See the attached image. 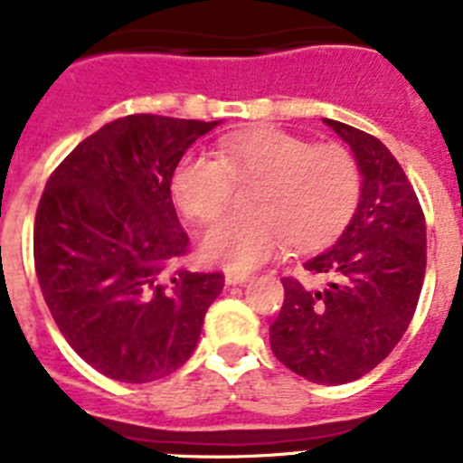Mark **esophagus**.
<instances>
[{"label": "esophagus", "mask_w": 463, "mask_h": 463, "mask_svg": "<svg viewBox=\"0 0 463 463\" xmlns=\"http://www.w3.org/2000/svg\"><path fill=\"white\" fill-rule=\"evenodd\" d=\"M248 280H250V276H245V273H236V271L224 273V282H227V285H245Z\"/></svg>", "instance_id": "esophagus-1"}]
</instances>
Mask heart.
Listing matches in <instances>:
<instances>
[{
	"label": "heart",
	"instance_id": "1",
	"mask_svg": "<svg viewBox=\"0 0 463 463\" xmlns=\"http://www.w3.org/2000/svg\"><path fill=\"white\" fill-rule=\"evenodd\" d=\"M221 157L187 153L174 171L175 203L185 215L218 218L236 183H252L248 215H224L206 229L202 252L232 271H252L292 241L297 248L325 243L343 227L359 196L357 162L345 148L313 146L276 127L229 134Z\"/></svg>",
	"mask_w": 463,
	"mask_h": 463
}]
</instances>
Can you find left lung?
Wrapping results in <instances>:
<instances>
[{
  "instance_id": "left-lung-1",
  "label": "left lung",
  "mask_w": 463,
  "mask_h": 463,
  "mask_svg": "<svg viewBox=\"0 0 463 463\" xmlns=\"http://www.w3.org/2000/svg\"><path fill=\"white\" fill-rule=\"evenodd\" d=\"M350 146L362 175L353 220L331 248L304 261L325 278L308 289L282 278L285 301L271 350L317 384H345L375 369L406 334L427 269V222L394 155L371 134L325 118Z\"/></svg>"
}]
</instances>
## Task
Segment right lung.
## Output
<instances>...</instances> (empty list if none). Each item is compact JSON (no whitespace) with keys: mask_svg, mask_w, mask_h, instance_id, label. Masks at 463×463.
Returning <instances> with one entry per match:
<instances>
[{"mask_svg":"<svg viewBox=\"0 0 463 463\" xmlns=\"http://www.w3.org/2000/svg\"><path fill=\"white\" fill-rule=\"evenodd\" d=\"M220 122L118 118L52 171L34 220V267L52 320L80 359L120 383H150L194 353L222 273L178 267L187 252L174 171Z\"/></svg>","mask_w":463,"mask_h":463,"instance_id":"right-lung-1","label":"right lung"}]
</instances>
